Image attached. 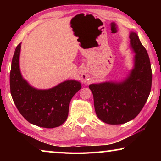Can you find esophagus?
<instances>
[{"label":"esophagus","instance_id":"34e87169","mask_svg":"<svg viewBox=\"0 0 161 161\" xmlns=\"http://www.w3.org/2000/svg\"><path fill=\"white\" fill-rule=\"evenodd\" d=\"M82 75H83V76H82V77H83V79H84V80H85V81H86V76L85 75H84V74H83Z\"/></svg>","mask_w":161,"mask_h":161}]
</instances>
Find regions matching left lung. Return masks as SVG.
<instances>
[{"label": "left lung", "instance_id": "left-lung-1", "mask_svg": "<svg viewBox=\"0 0 161 161\" xmlns=\"http://www.w3.org/2000/svg\"><path fill=\"white\" fill-rule=\"evenodd\" d=\"M130 45L136 55L134 68L122 82L90 84L94 108L101 121L121 124L138 116L151 92L152 70L148 54L135 32L130 34Z\"/></svg>", "mask_w": 161, "mask_h": 161}]
</instances>
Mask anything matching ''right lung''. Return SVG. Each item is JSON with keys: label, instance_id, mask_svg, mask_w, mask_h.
<instances>
[{"label": "right lung", "instance_id": "add662e5", "mask_svg": "<svg viewBox=\"0 0 161 161\" xmlns=\"http://www.w3.org/2000/svg\"><path fill=\"white\" fill-rule=\"evenodd\" d=\"M20 43L15 48L10 73V88L13 102L27 121L37 126L52 129L66 121L69 102L81 88V84L68 80L46 90L30 86L19 67Z\"/></svg>", "mask_w": 161, "mask_h": 161}]
</instances>
